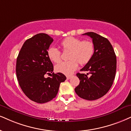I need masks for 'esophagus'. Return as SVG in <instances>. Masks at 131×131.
Here are the masks:
<instances>
[{
	"label": "esophagus",
	"instance_id": "1",
	"mask_svg": "<svg viewBox=\"0 0 131 131\" xmlns=\"http://www.w3.org/2000/svg\"><path fill=\"white\" fill-rule=\"evenodd\" d=\"M67 80H69V79H70L71 77H72V76H70V75H68V76H67Z\"/></svg>",
	"mask_w": 131,
	"mask_h": 131
}]
</instances>
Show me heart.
Returning <instances> with one entry per match:
<instances>
[{"label":"heart","mask_w":131,"mask_h":131,"mask_svg":"<svg viewBox=\"0 0 131 131\" xmlns=\"http://www.w3.org/2000/svg\"><path fill=\"white\" fill-rule=\"evenodd\" d=\"M64 51H69L67 62H61L55 66L56 72L66 75H71L78 68V63L83 66L88 64L92 58L95 46L91 41L84 40L75 37H67L61 42ZM48 57L52 62L58 63L61 61V52L57 48L50 47L47 50Z\"/></svg>","instance_id":"1"}]
</instances>
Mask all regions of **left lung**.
<instances>
[{
  "mask_svg": "<svg viewBox=\"0 0 131 131\" xmlns=\"http://www.w3.org/2000/svg\"><path fill=\"white\" fill-rule=\"evenodd\" d=\"M83 35H88L92 39L95 52L91 60L81 69L88 73L77 74L80 82L75 90L80 98L92 101L102 97L111 89L115 79L117 58L107 39L93 32Z\"/></svg>",
  "mask_w": 131,
  "mask_h": 131,
  "instance_id": "8db88e82",
  "label": "left lung"
}]
</instances>
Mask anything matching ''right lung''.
Listing matches in <instances>:
<instances>
[{"label":"right lung","instance_id":"right-lung-1","mask_svg":"<svg viewBox=\"0 0 131 131\" xmlns=\"http://www.w3.org/2000/svg\"><path fill=\"white\" fill-rule=\"evenodd\" d=\"M53 41L47 34H37L24 42L16 61V75L21 89L29 99L38 103L55 98L61 83L66 80L64 74L52 73L53 66L47 50ZM46 74H51L52 77L46 79Z\"/></svg>","mask_w":131,"mask_h":131}]
</instances>
